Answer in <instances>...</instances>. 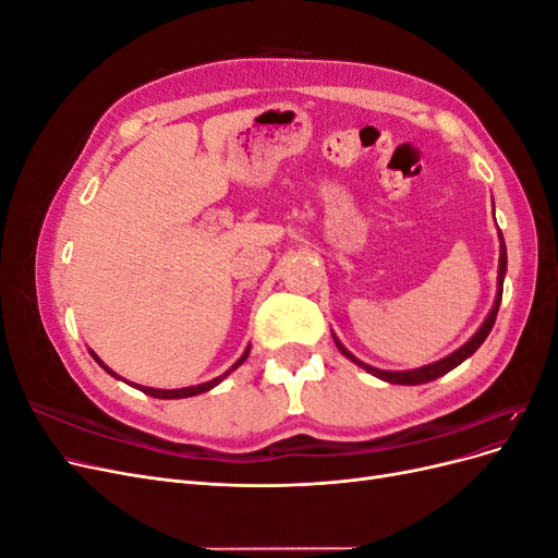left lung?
<instances>
[{
  "instance_id": "8db88e82",
  "label": "left lung",
  "mask_w": 558,
  "mask_h": 558,
  "mask_svg": "<svg viewBox=\"0 0 558 558\" xmlns=\"http://www.w3.org/2000/svg\"><path fill=\"white\" fill-rule=\"evenodd\" d=\"M498 240H500V258H498V291H496V300H494V307L492 312H488V316L484 318V324L477 328V332L470 337V340L456 349L453 353H449V356L435 361V363H428L424 367H414V369H379V367H373L363 363L361 359L353 356V353L337 340V335L332 332V340H335V347L342 351V356H347L351 363H356L359 367H363L365 373H369L373 377L381 379V381H388V384H402V386H418V384H428L437 377L447 375L449 369H453L456 365H461L465 359H470L472 353H475L482 342L488 337V332H492L494 324H496V316H498V307H500V300H502V281H505V272H508V248H505V240H502V232L498 230Z\"/></svg>"
}]
</instances>
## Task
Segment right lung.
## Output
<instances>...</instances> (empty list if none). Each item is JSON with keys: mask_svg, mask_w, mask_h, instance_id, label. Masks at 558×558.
Wrapping results in <instances>:
<instances>
[{"mask_svg": "<svg viewBox=\"0 0 558 558\" xmlns=\"http://www.w3.org/2000/svg\"><path fill=\"white\" fill-rule=\"evenodd\" d=\"M90 351V356L95 359V363L105 369V373H109L111 377H116V379H121V381H125V384H130L128 379H123L121 375H116L113 369L97 356V353L93 351V349H88ZM248 351H251V347H246L244 349V353L242 356L232 363V367H228L226 373L221 375V377H214V379H209V381H205V384H197V386H185V388H150V386H142V384H132L134 388H140L142 393H146V396H150V398H160V400H174V398H193V396H199V393H207V391H211L214 386H218L221 384L230 373H234V369H238L246 359H248Z\"/></svg>", "mask_w": 558, "mask_h": 558, "instance_id": "add662e5", "label": "right lung"}]
</instances>
